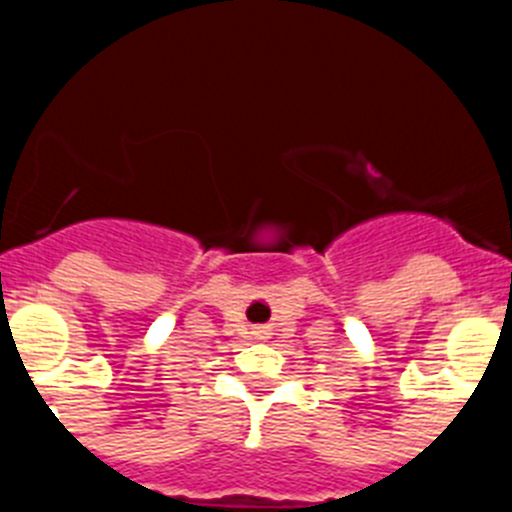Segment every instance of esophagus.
<instances>
[{
    "label": "esophagus",
    "instance_id": "obj_1",
    "mask_svg": "<svg viewBox=\"0 0 512 512\" xmlns=\"http://www.w3.org/2000/svg\"><path fill=\"white\" fill-rule=\"evenodd\" d=\"M252 334H255L257 339H265V336H267V331H265V329H255V331H252Z\"/></svg>",
    "mask_w": 512,
    "mask_h": 512
}]
</instances>
